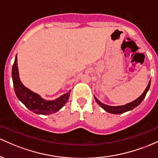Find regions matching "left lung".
I'll return each instance as SVG.
<instances>
[{
	"label": "left lung",
	"mask_w": 158,
	"mask_h": 158,
	"mask_svg": "<svg viewBox=\"0 0 158 158\" xmlns=\"http://www.w3.org/2000/svg\"><path fill=\"white\" fill-rule=\"evenodd\" d=\"M150 84H151V80L149 81V82H148V86H147V87L146 89H145V91L143 92V93L142 94L139 98H136V100L134 101V102L128 103V104H125V105H122V106L107 105V104H104L101 102L95 96H94V98H95V100L96 101L97 103H98V105L100 106L101 107H102L105 111H107V112L110 113H113V114H121V113L127 112V111L129 110H131L134 109V108L137 107V106L139 105L142 102H143V100L145 98V97H146L147 92H148V89H149Z\"/></svg>",
	"instance_id": "obj_1"
}]
</instances>
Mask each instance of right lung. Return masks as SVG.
<instances>
[{
	"mask_svg": "<svg viewBox=\"0 0 158 158\" xmlns=\"http://www.w3.org/2000/svg\"><path fill=\"white\" fill-rule=\"evenodd\" d=\"M12 77L14 90L17 98L26 106L27 108L36 114L49 115L57 112L66 104L69 98L71 89L55 100L50 101L42 98L40 95L25 87L19 78L17 55L15 56V61L12 65Z\"/></svg>",
	"mask_w": 158,
	"mask_h": 158,
	"instance_id": "obj_1",
	"label": "right lung"
}]
</instances>
